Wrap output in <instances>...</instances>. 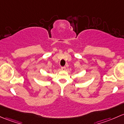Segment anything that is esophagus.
<instances>
[{"label":"esophagus","instance_id":"esophagus-1","mask_svg":"<svg viewBox=\"0 0 124 124\" xmlns=\"http://www.w3.org/2000/svg\"><path fill=\"white\" fill-rule=\"evenodd\" d=\"M62 70H66V67H64H64H62Z\"/></svg>","mask_w":124,"mask_h":124}]
</instances>
